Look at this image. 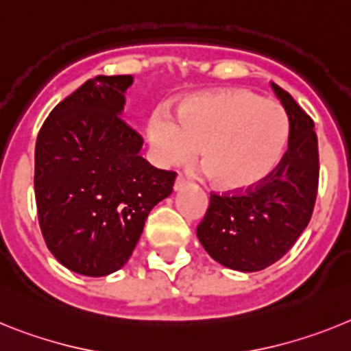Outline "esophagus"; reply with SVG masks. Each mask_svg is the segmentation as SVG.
I'll use <instances>...</instances> for the list:
<instances>
[{
	"mask_svg": "<svg viewBox=\"0 0 351 351\" xmlns=\"http://www.w3.org/2000/svg\"><path fill=\"white\" fill-rule=\"evenodd\" d=\"M187 184H189L187 180H185L182 175H178L175 180V191H182V189H184Z\"/></svg>",
	"mask_w": 351,
	"mask_h": 351,
	"instance_id": "1",
	"label": "esophagus"
}]
</instances>
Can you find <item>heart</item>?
Masks as SVG:
<instances>
[{
  "label": "heart",
  "instance_id": "heart-1",
  "mask_svg": "<svg viewBox=\"0 0 351 351\" xmlns=\"http://www.w3.org/2000/svg\"><path fill=\"white\" fill-rule=\"evenodd\" d=\"M145 134L158 166H178L199 146L213 185L224 193H243L276 171L289 127L279 104L233 88L185 97L175 106V120L155 111Z\"/></svg>",
  "mask_w": 351,
  "mask_h": 351
}]
</instances>
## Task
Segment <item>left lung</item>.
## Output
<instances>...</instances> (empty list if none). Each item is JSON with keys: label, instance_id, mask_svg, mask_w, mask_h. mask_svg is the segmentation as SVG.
I'll list each match as a JSON object with an SVG mask.
<instances>
[{"label": "left lung", "instance_id": "8db88e82", "mask_svg": "<svg viewBox=\"0 0 351 351\" xmlns=\"http://www.w3.org/2000/svg\"><path fill=\"white\" fill-rule=\"evenodd\" d=\"M288 114V150L263 184L237 194H210L196 233L217 263L258 272L293 247L307 228L318 193V138L315 121L288 91L272 83Z\"/></svg>", "mask_w": 351, "mask_h": 351}]
</instances>
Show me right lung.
I'll return each mask as SVG.
<instances>
[{
	"label": "right lung",
	"mask_w": 351,
	"mask_h": 351,
	"mask_svg": "<svg viewBox=\"0 0 351 351\" xmlns=\"http://www.w3.org/2000/svg\"><path fill=\"white\" fill-rule=\"evenodd\" d=\"M132 75H97L58 104L35 146L38 222L63 267L88 277L129 261L150 210L176 173L139 155L143 138L121 118Z\"/></svg>",
	"instance_id": "right-lung-1"
}]
</instances>
